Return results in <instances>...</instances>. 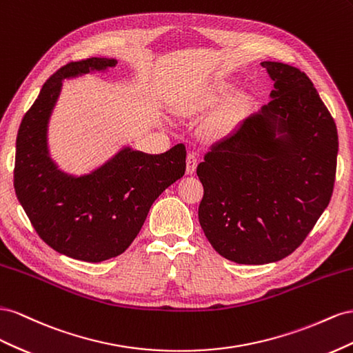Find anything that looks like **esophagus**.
I'll return each mask as SVG.
<instances>
[{"mask_svg": "<svg viewBox=\"0 0 353 353\" xmlns=\"http://www.w3.org/2000/svg\"><path fill=\"white\" fill-rule=\"evenodd\" d=\"M196 163H198V154L195 150H190L188 154V159H186V173L192 174L195 168H196Z\"/></svg>", "mask_w": 353, "mask_h": 353, "instance_id": "34e87169", "label": "esophagus"}]
</instances>
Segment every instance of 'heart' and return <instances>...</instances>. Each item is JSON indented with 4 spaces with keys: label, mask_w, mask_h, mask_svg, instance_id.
<instances>
[{
    "label": "heart",
    "mask_w": 353,
    "mask_h": 353,
    "mask_svg": "<svg viewBox=\"0 0 353 353\" xmlns=\"http://www.w3.org/2000/svg\"><path fill=\"white\" fill-rule=\"evenodd\" d=\"M230 90V85L229 84H214L211 85L208 88H205L203 93H199L196 96V102L204 105V103H213L216 102V100H219L220 97H223ZM234 114H232V109L228 108V109H223L221 112L217 115V119H216V124L219 127H223V125H228L230 123V119H232Z\"/></svg>",
    "instance_id": "heart-1"
}]
</instances>
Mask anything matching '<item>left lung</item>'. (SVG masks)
<instances>
[{
  "instance_id": "left-lung-1",
  "label": "left lung",
  "mask_w": 353,
  "mask_h": 353,
  "mask_svg": "<svg viewBox=\"0 0 353 353\" xmlns=\"http://www.w3.org/2000/svg\"><path fill=\"white\" fill-rule=\"evenodd\" d=\"M270 102L211 145L196 174L199 225L220 256L265 265L290 256L333 195L339 136L333 117L300 69L261 62Z\"/></svg>"
}]
</instances>
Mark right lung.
I'll return each mask as SVG.
<instances>
[{"mask_svg": "<svg viewBox=\"0 0 353 353\" xmlns=\"http://www.w3.org/2000/svg\"><path fill=\"white\" fill-rule=\"evenodd\" d=\"M117 63L90 57L60 68L25 114L16 140L14 190L37 234L57 253L90 263L124 253L154 201L186 170L183 143L159 155L125 146L83 176L65 173L50 157L48 123L63 79Z\"/></svg>", "mask_w": 353, "mask_h": 353, "instance_id": "right-lung-1", "label": "right lung"}]
</instances>
